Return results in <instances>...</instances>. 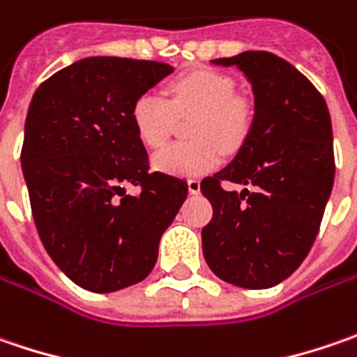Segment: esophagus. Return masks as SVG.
I'll use <instances>...</instances> for the list:
<instances>
[{"label": "esophagus", "instance_id": "esophagus-1", "mask_svg": "<svg viewBox=\"0 0 357 357\" xmlns=\"http://www.w3.org/2000/svg\"><path fill=\"white\" fill-rule=\"evenodd\" d=\"M199 188H202V185H199V179H188V190H190V194H199Z\"/></svg>", "mask_w": 357, "mask_h": 357}]
</instances>
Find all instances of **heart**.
<instances>
[{"label": "heart", "mask_w": 357, "mask_h": 357, "mask_svg": "<svg viewBox=\"0 0 357 357\" xmlns=\"http://www.w3.org/2000/svg\"><path fill=\"white\" fill-rule=\"evenodd\" d=\"M192 117V142L172 144L155 153L153 165L167 174L197 176L213 169L222 153L236 151L245 142L254 121V105L236 93V82L215 70H195L167 86V100L146 91L132 105V121L148 148H162L178 117Z\"/></svg>", "instance_id": "1"}]
</instances>
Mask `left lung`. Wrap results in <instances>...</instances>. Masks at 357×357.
I'll return each instance as SVG.
<instances>
[{
    "instance_id": "obj_1",
    "label": "left lung",
    "mask_w": 357,
    "mask_h": 357,
    "mask_svg": "<svg viewBox=\"0 0 357 357\" xmlns=\"http://www.w3.org/2000/svg\"><path fill=\"white\" fill-rule=\"evenodd\" d=\"M252 82L256 116L234 162L202 179L213 208L202 229L204 257L227 284L264 289L289 278L310 254L332 194V119L314 84L270 52L213 59ZM225 181L243 183L227 192Z\"/></svg>"
}]
</instances>
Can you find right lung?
Masks as SVG:
<instances>
[{
	"instance_id": "obj_1",
	"label": "right lung",
	"mask_w": 357,
	"mask_h": 357,
	"mask_svg": "<svg viewBox=\"0 0 357 357\" xmlns=\"http://www.w3.org/2000/svg\"><path fill=\"white\" fill-rule=\"evenodd\" d=\"M174 71L128 57H87L36 89L24 169L39 240L73 284L96 294L146 280L188 181L149 172L132 105ZM138 188L135 196L125 190Z\"/></svg>"
}]
</instances>
